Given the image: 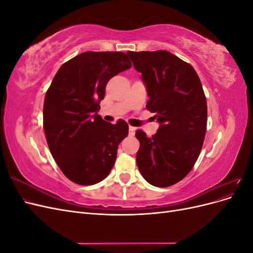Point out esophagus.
I'll return each instance as SVG.
<instances>
[{"instance_id":"obj_1","label":"esophagus","mask_w":253,"mask_h":253,"mask_svg":"<svg viewBox=\"0 0 253 253\" xmlns=\"http://www.w3.org/2000/svg\"><path fill=\"white\" fill-rule=\"evenodd\" d=\"M135 131H136V127H134V126H128V132H129V134L134 135V134H135Z\"/></svg>"}]
</instances>
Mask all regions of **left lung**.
I'll use <instances>...</instances> for the list:
<instances>
[{"label": "left lung", "mask_w": 253, "mask_h": 253, "mask_svg": "<svg viewBox=\"0 0 253 253\" xmlns=\"http://www.w3.org/2000/svg\"><path fill=\"white\" fill-rule=\"evenodd\" d=\"M147 87L148 111L158 131L148 137L137 129L136 162L143 178L160 188L180 181L200 156L207 128V100L193 66L167 50L127 51Z\"/></svg>", "instance_id": "obj_1"}]
</instances>
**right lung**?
Returning a JSON list of instances; mask_svg holds the SVG:
<instances>
[{
  "instance_id": "obj_1",
  "label": "right lung",
  "mask_w": 253,
  "mask_h": 253,
  "mask_svg": "<svg viewBox=\"0 0 253 253\" xmlns=\"http://www.w3.org/2000/svg\"><path fill=\"white\" fill-rule=\"evenodd\" d=\"M132 66L121 51H86L62 64L46 91L43 127L61 171L90 186L112 170L118 144L128 134L126 121H104L98 111L109 80Z\"/></svg>"
}]
</instances>
